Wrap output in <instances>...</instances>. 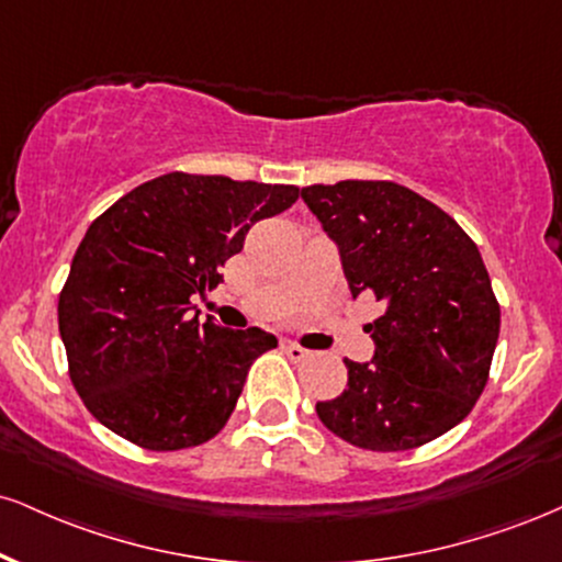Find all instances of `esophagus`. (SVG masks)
I'll return each mask as SVG.
<instances>
[{"mask_svg":"<svg viewBox=\"0 0 562 562\" xmlns=\"http://www.w3.org/2000/svg\"><path fill=\"white\" fill-rule=\"evenodd\" d=\"M282 350H285L290 361H303V358H308V350L299 346V342H290V340L282 342Z\"/></svg>","mask_w":562,"mask_h":562,"instance_id":"34e87169","label":"esophagus"}]
</instances>
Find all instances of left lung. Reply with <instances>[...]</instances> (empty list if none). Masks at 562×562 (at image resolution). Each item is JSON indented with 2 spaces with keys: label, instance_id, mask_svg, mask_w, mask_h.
Segmentation results:
<instances>
[{
  "label": "left lung",
  "instance_id": "8db88e82",
  "mask_svg": "<svg viewBox=\"0 0 562 562\" xmlns=\"http://www.w3.org/2000/svg\"><path fill=\"white\" fill-rule=\"evenodd\" d=\"M301 195L340 248L353 299L384 303L367 324L371 363L346 358L348 387L316 414L356 448H422L461 424L490 380L499 303L482 254L450 214L397 182L340 180Z\"/></svg>",
  "mask_w": 562,
  "mask_h": 562
}]
</instances>
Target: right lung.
Wrapping results in <instances>:
<instances>
[{"label": "right lung", "instance_id": "add662e5", "mask_svg": "<svg viewBox=\"0 0 562 562\" xmlns=\"http://www.w3.org/2000/svg\"><path fill=\"white\" fill-rule=\"evenodd\" d=\"M295 186L167 172L91 222L59 293L67 371L97 422L146 450H182L225 427L251 363L277 346L259 327L191 314L193 293L259 220L299 201Z\"/></svg>", "mask_w": 562, "mask_h": 562}]
</instances>
